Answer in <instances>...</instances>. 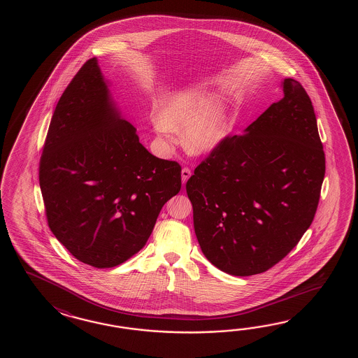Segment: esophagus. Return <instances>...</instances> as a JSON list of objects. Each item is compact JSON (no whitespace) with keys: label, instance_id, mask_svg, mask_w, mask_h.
I'll return each instance as SVG.
<instances>
[{"label":"esophagus","instance_id":"obj_1","mask_svg":"<svg viewBox=\"0 0 358 358\" xmlns=\"http://www.w3.org/2000/svg\"><path fill=\"white\" fill-rule=\"evenodd\" d=\"M190 176H192V171H190L189 168H182V184H185L187 180L189 179Z\"/></svg>","mask_w":358,"mask_h":358}]
</instances>
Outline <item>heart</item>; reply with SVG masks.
Segmentation results:
<instances>
[{
	"label": "heart",
	"instance_id": "1",
	"mask_svg": "<svg viewBox=\"0 0 358 358\" xmlns=\"http://www.w3.org/2000/svg\"><path fill=\"white\" fill-rule=\"evenodd\" d=\"M153 127L165 143H176L178 131H184L190 152L206 153L227 136L228 115L221 102L213 101L206 92L188 90L165 101L161 114L153 116Z\"/></svg>",
	"mask_w": 358,
	"mask_h": 358
}]
</instances>
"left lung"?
I'll return each mask as SVG.
<instances>
[{"label":"left lung","mask_w":358,"mask_h":358,"mask_svg":"<svg viewBox=\"0 0 358 358\" xmlns=\"http://www.w3.org/2000/svg\"><path fill=\"white\" fill-rule=\"evenodd\" d=\"M284 97L228 136L187 182L206 259L236 276L265 273L310 228L325 176L316 115L302 84L287 78Z\"/></svg>","instance_id":"1"}]
</instances>
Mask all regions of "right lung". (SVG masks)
<instances>
[{
  "mask_svg": "<svg viewBox=\"0 0 358 358\" xmlns=\"http://www.w3.org/2000/svg\"><path fill=\"white\" fill-rule=\"evenodd\" d=\"M136 131L116 110L97 59H90L55 108L39 185L54 236L97 268L141 251L182 187L180 165L151 155Z\"/></svg>",
  "mask_w": 358,
  "mask_h": 358,
  "instance_id": "1",
  "label": "right lung"
}]
</instances>
